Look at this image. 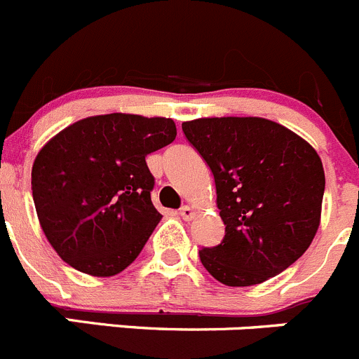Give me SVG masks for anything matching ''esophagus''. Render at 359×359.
I'll use <instances>...</instances> for the list:
<instances>
[{"mask_svg":"<svg viewBox=\"0 0 359 359\" xmlns=\"http://www.w3.org/2000/svg\"><path fill=\"white\" fill-rule=\"evenodd\" d=\"M180 217H182L184 221H191L193 219V217L196 216V210L193 209V207H189V205H184L182 209H180Z\"/></svg>","mask_w":359,"mask_h":359,"instance_id":"obj_1","label":"esophagus"}]
</instances>
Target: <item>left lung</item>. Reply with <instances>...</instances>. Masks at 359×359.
Masks as SVG:
<instances>
[{
  "mask_svg": "<svg viewBox=\"0 0 359 359\" xmlns=\"http://www.w3.org/2000/svg\"><path fill=\"white\" fill-rule=\"evenodd\" d=\"M216 182L225 237L200 250L203 267L229 287H251L292 266L320 225L324 168L316 149L260 116L182 123Z\"/></svg>",
  "mask_w": 359,
  "mask_h": 359,
  "instance_id": "8db88e82",
  "label": "left lung"
}]
</instances>
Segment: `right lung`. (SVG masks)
Listing matches in <instances>:
<instances>
[{"label":"right lung","mask_w":359,"mask_h":359,"mask_svg":"<svg viewBox=\"0 0 359 359\" xmlns=\"http://www.w3.org/2000/svg\"><path fill=\"white\" fill-rule=\"evenodd\" d=\"M175 136L172 118L109 113L70 123L39 150L33 202L63 262L90 276H115L134 262L163 217L145 157Z\"/></svg>","instance_id":"right-lung-1"}]
</instances>
